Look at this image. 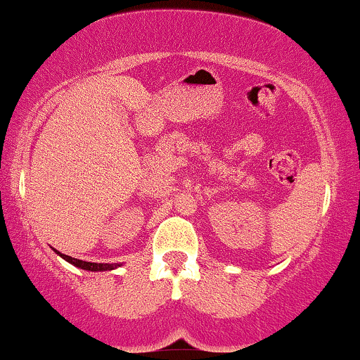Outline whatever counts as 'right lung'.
<instances>
[{
	"label": "right lung",
	"instance_id": "add662e5",
	"mask_svg": "<svg viewBox=\"0 0 360 360\" xmlns=\"http://www.w3.org/2000/svg\"><path fill=\"white\" fill-rule=\"evenodd\" d=\"M54 251H56V249H54ZM56 254H59V256L65 259V261L72 264V266L79 267V269H84V271H94V272H96V271H112V269H116L117 266H120V264H103V262L98 264V262L79 261V259L66 256V254H61V252H58V251H56Z\"/></svg>",
	"mask_w": 360,
	"mask_h": 360
}]
</instances>
